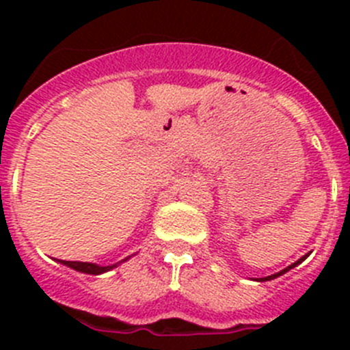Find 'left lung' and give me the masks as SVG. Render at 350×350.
Here are the masks:
<instances>
[{
    "mask_svg": "<svg viewBox=\"0 0 350 350\" xmlns=\"http://www.w3.org/2000/svg\"><path fill=\"white\" fill-rule=\"evenodd\" d=\"M305 258H307V256H305ZM305 258H301V259H299V261L293 262V265H291V267H287V268H286V270L279 271V273H275V275H270V277H265V279H261V280H271V279H275V277H279V275L286 273V271H289V270H291V268H295V267H296V265H299V262H301V261H303V259H305Z\"/></svg>",
    "mask_w": 350,
    "mask_h": 350,
    "instance_id": "1",
    "label": "left lung"
}]
</instances>
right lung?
<instances>
[{
    "label": "right lung",
    "mask_w": 350,
    "mask_h": 350,
    "mask_svg": "<svg viewBox=\"0 0 350 350\" xmlns=\"http://www.w3.org/2000/svg\"><path fill=\"white\" fill-rule=\"evenodd\" d=\"M61 262H63V265H66V267L73 268V270L82 271V273H89V275L103 273V271L112 270V268H116L117 265H119V262H117V265H112V267H98V265H94V262H80V261H61Z\"/></svg>",
    "instance_id": "add662e5"
}]
</instances>
